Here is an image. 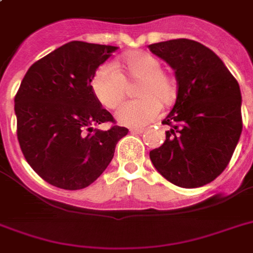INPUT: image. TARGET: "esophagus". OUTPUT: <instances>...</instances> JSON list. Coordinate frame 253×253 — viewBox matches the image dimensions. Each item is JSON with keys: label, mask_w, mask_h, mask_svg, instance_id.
Listing matches in <instances>:
<instances>
[{"label": "esophagus", "mask_w": 253, "mask_h": 253, "mask_svg": "<svg viewBox=\"0 0 253 253\" xmlns=\"http://www.w3.org/2000/svg\"><path fill=\"white\" fill-rule=\"evenodd\" d=\"M130 131L132 134H143V132L146 131V128H144V127H134V128H131Z\"/></svg>", "instance_id": "obj_1"}]
</instances>
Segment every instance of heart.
<instances>
[{
    "label": "heart",
    "instance_id": "1",
    "mask_svg": "<svg viewBox=\"0 0 253 253\" xmlns=\"http://www.w3.org/2000/svg\"><path fill=\"white\" fill-rule=\"evenodd\" d=\"M122 65L130 80H142L138 94L143 98L127 101L115 113L118 123L128 127H142L155 121L160 114L162 103L172 101L174 84L162 71L159 59L147 52H132L123 57ZM127 81L113 63H105L95 71L91 87L99 102L114 109L125 98Z\"/></svg>",
    "mask_w": 253,
    "mask_h": 253
}]
</instances>
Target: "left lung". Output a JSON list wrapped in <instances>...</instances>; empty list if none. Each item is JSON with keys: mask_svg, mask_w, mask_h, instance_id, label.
<instances>
[{"mask_svg": "<svg viewBox=\"0 0 253 253\" xmlns=\"http://www.w3.org/2000/svg\"><path fill=\"white\" fill-rule=\"evenodd\" d=\"M176 73L177 98L164 125L166 142L150 152L164 178L198 188L223 172L242 134V93L235 77L206 45L173 39L148 45Z\"/></svg>", "mask_w": 253, "mask_h": 253, "instance_id": "1", "label": "left lung"}]
</instances>
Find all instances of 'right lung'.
Masks as SVG:
<instances>
[{"instance_id": "right-lung-1", "label": "right lung", "mask_w": 253, "mask_h": 253, "mask_svg": "<svg viewBox=\"0 0 253 253\" xmlns=\"http://www.w3.org/2000/svg\"><path fill=\"white\" fill-rule=\"evenodd\" d=\"M118 47L73 41L34 63L14 99L17 135L30 167L48 184L84 189L114 156L126 127L97 130L114 122L94 95L91 80Z\"/></svg>"}]
</instances>
